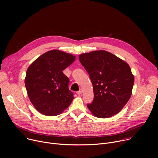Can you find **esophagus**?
Returning a JSON list of instances; mask_svg holds the SVG:
<instances>
[{
    "mask_svg": "<svg viewBox=\"0 0 158 158\" xmlns=\"http://www.w3.org/2000/svg\"><path fill=\"white\" fill-rule=\"evenodd\" d=\"M82 89H79V91H78L77 92V94L78 95H80V94H82Z\"/></svg>",
    "mask_w": 158,
    "mask_h": 158,
    "instance_id": "esophagus-1",
    "label": "esophagus"
}]
</instances>
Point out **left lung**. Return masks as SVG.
<instances>
[{
	"label": "left lung",
	"mask_w": 158,
	"mask_h": 158,
	"mask_svg": "<svg viewBox=\"0 0 158 158\" xmlns=\"http://www.w3.org/2000/svg\"><path fill=\"white\" fill-rule=\"evenodd\" d=\"M79 59L93 86L94 99L87 107L99 118L118 114L130 99L134 82L128 64L105 51L82 54Z\"/></svg>",
	"instance_id": "8db88e82"
}]
</instances>
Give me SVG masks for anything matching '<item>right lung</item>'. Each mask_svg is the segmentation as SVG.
I'll return each mask as SVG.
<instances>
[{"mask_svg": "<svg viewBox=\"0 0 158 158\" xmlns=\"http://www.w3.org/2000/svg\"><path fill=\"white\" fill-rule=\"evenodd\" d=\"M76 57L59 50H52L39 57L28 67L25 85L35 108L46 116L60 114L74 99L69 89V79L63 71Z\"/></svg>", "mask_w": 158, "mask_h": 158, "instance_id": "obj_1", "label": "right lung"}]
</instances>
